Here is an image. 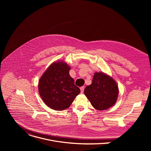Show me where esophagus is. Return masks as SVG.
Listing matches in <instances>:
<instances>
[{
    "label": "esophagus",
    "mask_w": 151,
    "mask_h": 151,
    "mask_svg": "<svg viewBox=\"0 0 151 151\" xmlns=\"http://www.w3.org/2000/svg\"><path fill=\"white\" fill-rule=\"evenodd\" d=\"M84 88H85L84 87H81L80 88V89H81V92L82 93H83V91H84Z\"/></svg>",
    "instance_id": "obj_1"
}]
</instances>
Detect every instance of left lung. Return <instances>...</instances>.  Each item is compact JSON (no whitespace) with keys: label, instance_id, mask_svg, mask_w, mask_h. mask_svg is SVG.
Here are the masks:
<instances>
[{"label":"left lung","instance_id":"left-lung-1","mask_svg":"<svg viewBox=\"0 0 151 151\" xmlns=\"http://www.w3.org/2000/svg\"><path fill=\"white\" fill-rule=\"evenodd\" d=\"M118 87L114 79L103 73L96 72L92 83L86 87L84 94L99 111L106 110L116 101Z\"/></svg>","mask_w":151,"mask_h":151}]
</instances>
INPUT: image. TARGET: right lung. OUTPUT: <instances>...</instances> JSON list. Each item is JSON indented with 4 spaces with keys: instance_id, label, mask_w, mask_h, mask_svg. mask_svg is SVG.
<instances>
[{
    "instance_id": "right-lung-1",
    "label": "right lung",
    "mask_w": 151,
    "mask_h": 151,
    "mask_svg": "<svg viewBox=\"0 0 151 151\" xmlns=\"http://www.w3.org/2000/svg\"><path fill=\"white\" fill-rule=\"evenodd\" d=\"M70 69L63 61L54 62L39 81V94L51 109L55 111L66 109L81 92L69 75Z\"/></svg>"
}]
</instances>
